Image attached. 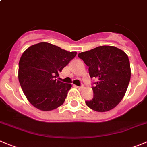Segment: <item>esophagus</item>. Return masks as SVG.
Masks as SVG:
<instances>
[{
    "label": "esophagus",
    "mask_w": 147,
    "mask_h": 147,
    "mask_svg": "<svg viewBox=\"0 0 147 147\" xmlns=\"http://www.w3.org/2000/svg\"><path fill=\"white\" fill-rule=\"evenodd\" d=\"M75 87H76L78 89H79V90H81V89L83 88V86H75Z\"/></svg>",
    "instance_id": "1"
}]
</instances>
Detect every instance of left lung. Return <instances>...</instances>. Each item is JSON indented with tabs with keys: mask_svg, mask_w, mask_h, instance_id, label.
<instances>
[{
	"mask_svg": "<svg viewBox=\"0 0 147 147\" xmlns=\"http://www.w3.org/2000/svg\"><path fill=\"white\" fill-rule=\"evenodd\" d=\"M78 57L89 67L90 78L97 80L92 88L94 97L86 105L99 112L115 108L124 97L131 79L127 55L115 46H102L81 52Z\"/></svg>",
	"mask_w": 147,
	"mask_h": 147,
	"instance_id": "8db88e82",
	"label": "left lung"
}]
</instances>
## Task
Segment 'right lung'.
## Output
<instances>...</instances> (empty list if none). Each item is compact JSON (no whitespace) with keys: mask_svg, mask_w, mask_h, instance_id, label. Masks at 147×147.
<instances>
[{"mask_svg":"<svg viewBox=\"0 0 147 147\" xmlns=\"http://www.w3.org/2000/svg\"><path fill=\"white\" fill-rule=\"evenodd\" d=\"M76 54V51H67L46 42L24 51L19 62L18 78L32 106L40 110L51 111L63 105L72 85L56 78Z\"/></svg>","mask_w":147,"mask_h":147,"instance_id":"add662e5","label":"right lung"}]
</instances>
